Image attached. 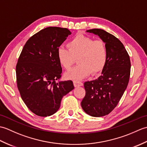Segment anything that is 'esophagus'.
Returning <instances> with one entry per match:
<instances>
[{"mask_svg": "<svg viewBox=\"0 0 147 147\" xmlns=\"http://www.w3.org/2000/svg\"><path fill=\"white\" fill-rule=\"evenodd\" d=\"M74 83V87H78V86H83V83L82 82H80V81H76V80H74L73 82Z\"/></svg>", "mask_w": 147, "mask_h": 147, "instance_id": "esophagus-1", "label": "esophagus"}]
</instances>
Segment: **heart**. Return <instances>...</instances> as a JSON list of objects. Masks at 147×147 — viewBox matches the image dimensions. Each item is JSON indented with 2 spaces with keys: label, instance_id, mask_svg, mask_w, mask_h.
<instances>
[{
  "label": "heart",
  "instance_id": "obj_1",
  "mask_svg": "<svg viewBox=\"0 0 147 147\" xmlns=\"http://www.w3.org/2000/svg\"><path fill=\"white\" fill-rule=\"evenodd\" d=\"M68 49L57 51L59 63L65 70H69L78 59V65L65 74L67 79L80 80L90 74H98L104 68L107 60V49L101 40L77 35L67 43Z\"/></svg>",
  "mask_w": 147,
  "mask_h": 147
}]
</instances>
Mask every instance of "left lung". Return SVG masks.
Returning <instances> with one entry per match:
<instances>
[{"label": "left lung", "instance_id": "8db88e82", "mask_svg": "<svg viewBox=\"0 0 147 147\" xmlns=\"http://www.w3.org/2000/svg\"><path fill=\"white\" fill-rule=\"evenodd\" d=\"M86 32L97 35L105 43L107 60L101 76L84 83L86 93L81 105L86 114L93 117H102L114 110L126 89L131 62L123 43L112 34L101 29Z\"/></svg>", "mask_w": 147, "mask_h": 147}]
</instances>
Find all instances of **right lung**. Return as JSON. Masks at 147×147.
Instances as JSON below:
<instances>
[{"label": "right lung", "mask_w": 147, "mask_h": 147, "mask_svg": "<svg viewBox=\"0 0 147 147\" xmlns=\"http://www.w3.org/2000/svg\"><path fill=\"white\" fill-rule=\"evenodd\" d=\"M71 34L67 28H46L28 40L19 57L18 88L27 107L38 116L55 113L63 96L74 88L71 80L55 83L62 76L57 51Z\"/></svg>", "instance_id": "right-lung-1"}]
</instances>
